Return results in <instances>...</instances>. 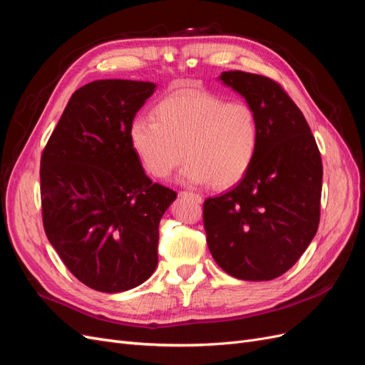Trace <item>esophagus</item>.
<instances>
[{
  "label": "esophagus",
  "instance_id": "obj_1",
  "mask_svg": "<svg viewBox=\"0 0 365 365\" xmlns=\"http://www.w3.org/2000/svg\"><path fill=\"white\" fill-rule=\"evenodd\" d=\"M180 196L181 197H190V200H193L195 202L201 204L202 202V196L200 193H193V192H180Z\"/></svg>",
  "mask_w": 365,
  "mask_h": 365
}]
</instances>
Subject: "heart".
Returning a JSON list of instances; mask_svg holds the SVG:
<instances>
[{"mask_svg": "<svg viewBox=\"0 0 365 365\" xmlns=\"http://www.w3.org/2000/svg\"><path fill=\"white\" fill-rule=\"evenodd\" d=\"M262 140L260 118L248 102H227L197 88H182L153 106V118L130 121L129 143L143 168L164 180L189 158L182 178L228 189L245 178Z\"/></svg>", "mask_w": 365, "mask_h": 365, "instance_id": "b5f03b06", "label": "heart"}]
</instances>
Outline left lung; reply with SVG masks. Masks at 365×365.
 <instances>
[{"mask_svg":"<svg viewBox=\"0 0 365 365\" xmlns=\"http://www.w3.org/2000/svg\"><path fill=\"white\" fill-rule=\"evenodd\" d=\"M219 81L256 109L262 140L245 178L204 202L208 250L236 279L272 280L294 267L318 230L322 155L277 82L245 71H224Z\"/></svg>","mask_w":365,"mask_h":365,"instance_id":"left-lung-1","label":"left lung"}]
</instances>
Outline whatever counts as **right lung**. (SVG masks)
Returning <instances> with one entry per match:
<instances>
[{"instance_id":"add662e5","label":"right lung","mask_w":365,"mask_h":365,"mask_svg":"<svg viewBox=\"0 0 365 365\" xmlns=\"http://www.w3.org/2000/svg\"><path fill=\"white\" fill-rule=\"evenodd\" d=\"M157 85L105 79L79 88L41 157L43 230L77 280L115 294L158 264V225L176 192L148 178L129 126Z\"/></svg>"}]
</instances>
